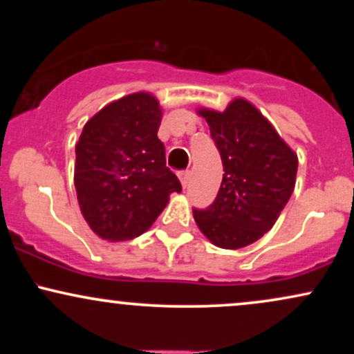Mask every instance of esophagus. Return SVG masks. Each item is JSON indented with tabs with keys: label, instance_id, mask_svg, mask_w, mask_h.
Masks as SVG:
<instances>
[{
	"label": "esophagus",
	"instance_id": "obj_1",
	"mask_svg": "<svg viewBox=\"0 0 354 354\" xmlns=\"http://www.w3.org/2000/svg\"><path fill=\"white\" fill-rule=\"evenodd\" d=\"M180 181H181L183 188H186V186H188V181H189V171L180 173Z\"/></svg>",
	"mask_w": 354,
	"mask_h": 354
}]
</instances>
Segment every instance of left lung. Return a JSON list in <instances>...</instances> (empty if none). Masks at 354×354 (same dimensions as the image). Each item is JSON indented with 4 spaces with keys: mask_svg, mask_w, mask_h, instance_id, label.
<instances>
[{
    "mask_svg": "<svg viewBox=\"0 0 354 354\" xmlns=\"http://www.w3.org/2000/svg\"><path fill=\"white\" fill-rule=\"evenodd\" d=\"M221 154L216 200L193 209L198 228L214 246L239 250L274 226L295 189L298 156L253 103L234 98L225 111L198 108Z\"/></svg>",
    "mask_w": 354,
    "mask_h": 354,
    "instance_id": "8db88e82",
    "label": "left lung"
}]
</instances>
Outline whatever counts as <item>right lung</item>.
I'll use <instances>...</instances> for the list:
<instances>
[{"instance_id":"right-lung-1","label":"right lung","mask_w":354,"mask_h":354,"mask_svg":"<svg viewBox=\"0 0 354 354\" xmlns=\"http://www.w3.org/2000/svg\"><path fill=\"white\" fill-rule=\"evenodd\" d=\"M161 118L156 96L140 91L106 104L81 131L75 188L81 214L101 239L140 236L168 205L169 194L181 191L158 140Z\"/></svg>"}]
</instances>
